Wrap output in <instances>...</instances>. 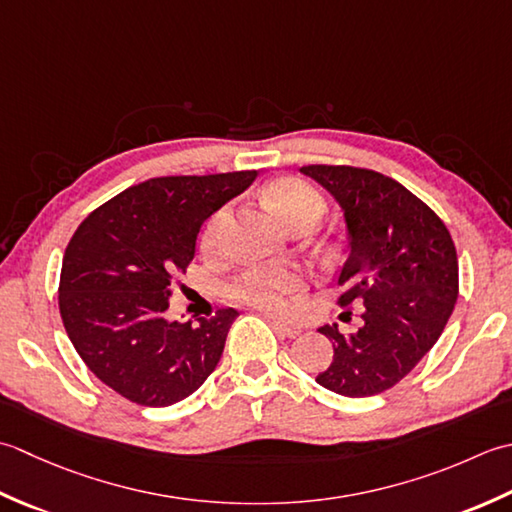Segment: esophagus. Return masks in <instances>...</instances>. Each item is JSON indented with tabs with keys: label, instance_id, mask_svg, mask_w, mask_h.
<instances>
[{
	"label": "esophagus",
	"instance_id": "esophagus-1",
	"mask_svg": "<svg viewBox=\"0 0 512 512\" xmlns=\"http://www.w3.org/2000/svg\"><path fill=\"white\" fill-rule=\"evenodd\" d=\"M267 320H269V325L276 329L278 336H283V338H298V336H300V329H298V327L285 325V322H280V320H276V318H267Z\"/></svg>",
	"mask_w": 512,
	"mask_h": 512
}]
</instances>
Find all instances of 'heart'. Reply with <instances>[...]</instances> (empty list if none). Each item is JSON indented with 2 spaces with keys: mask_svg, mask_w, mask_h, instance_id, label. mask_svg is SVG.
I'll use <instances>...</instances> for the list:
<instances>
[{
  "mask_svg": "<svg viewBox=\"0 0 512 512\" xmlns=\"http://www.w3.org/2000/svg\"><path fill=\"white\" fill-rule=\"evenodd\" d=\"M269 203L274 205L278 216L283 218L289 229H309L314 227L322 214L327 210V201L314 185L296 179V176H285L269 187ZM229 205L218 207V210L207 218L201 229V249L205 254H216L223 245V236L229 223ZM305 274L296 267H249L241 271L227 291L236 302H243L267 314L280 316L291 307V300L305 289Z\"/></svg>",
  "mask_w": 512,
  "mask_h": 512,
  "instance_id": "obj_1",
  "label": "heart"
}]
</instances>
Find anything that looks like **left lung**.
<instances>
[{"label": "left lung", "instance_id": "8db88e82", "mask_svg": "<svg viewBox=\"0 0 512 512\" xmlns=\"http://www.w3.org/2000/svg\"><path fill=\"white\" fill-rule=\"evenodd\" d=\"M344 210L349 258L338 285L340 307L364 302L362 327L333 342V362L316 382L347 398L395 387L442 336L460 278L457 252L442 218L391 176L353 165H305Z\"/></svg>", "mask_w": 512, "mask_h": 512}]
</instances>
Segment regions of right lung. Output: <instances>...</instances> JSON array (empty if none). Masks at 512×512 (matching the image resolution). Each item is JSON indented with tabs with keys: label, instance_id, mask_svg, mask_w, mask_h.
Here are the masks:
<instances>
[{
	"label": "right lung",
	"instance_id": "obj_1",
	"mask_svg": "<svg viewBox=\"0 0 512 512\" xmlns=\"http://www.w3.org/2000/svg\"><path fill=\"white\" fill-rule=\"evenodd\" d=\"M256 170L159 176L123 190L83 218L66 247L59 314L79 358L125 400L170 406L207 380L236 309L168 322V298L194 258L207 216L247 190Z\"/></svg>",
	"mask_w": 512,
	"mask_h": 512
}]
</instances>
